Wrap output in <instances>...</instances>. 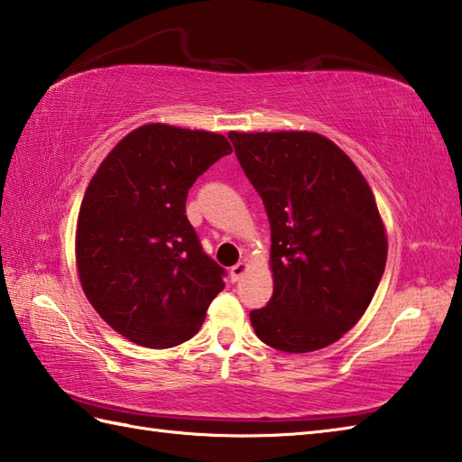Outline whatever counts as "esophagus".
<instances>
[{"instance_id":"esophagus-1","label":"esophagus","mask_w":462,"mask_h":462,"mask_svg":"<svg viewBox=\"0 0 462 462\" xmlns=\"http://www.w3.org/2000/svg\"><path fill=\"white\" fill-rule=\"evenodd\" d=\"M248 272V263L246 262H238L236 266L230 268V278L232 282H240L244 278V273Z\"/></svg>"}]
</instances>
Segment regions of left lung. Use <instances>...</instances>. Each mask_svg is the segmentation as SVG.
Masks as SVG:
<instances>
[{
	"instance_id": "1",
	"label": "left lung",
	"mask_w": 462,
	"mask_h": 462,
	"mask_svg": "<svg viewBox=\"0 0 462 462\" xmlns=\"http://www.w3.org/2000/svg\"><path fill=\"white\" fill-rule=\"evenodd\" d=\"M272 230L273 293L250 311L256 336L286 353L336 343L365 313L387 262L367 180L326 136L230 133Z\"/></svg>"
}]
</instances>
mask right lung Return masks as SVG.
I'll list each match as a JSON object with an SVG mask.
<instances>
[{
  "label": "right lung",
  "instance_id": "add662e5",
  "mask_svg": "<svg viewBox=\"0 0 462 462\" xmlns=\"http://www.w3.org/2000/svg\"><path fill=\"white\" fill-rule=\"evenodd\" d=\"M222 134L151 123L106 154L77 222V270L87 300L123 337L166 349L200 329L226 270L186 218L190 186L230 154Z\"/></svg>",
  "mask_w": 462,
  "mask_h": 462
}]
</instances>
